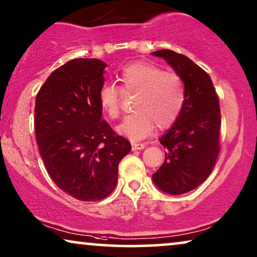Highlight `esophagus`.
Returning <instances> with one entry per match:
<instances>
[{
    "mask_svg": "<svg viewBox=\"0 0 257 257\" xmlns=\"http://www.w3.org/2000/svg\"><path fill=\"white\" fill-rule=\"evenodd\" d=\"M146 148L145 143H132V149L133 150H142Z\"/></svg>",
    "mask_w": 257,
    "mask_h": 257,
    "instance_id": "esophagus-1",
    "label": "esophagus"
}]
</instances>
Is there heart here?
Returning <instances> with one entry per match:
<instances>
[{
  "label": "heart",
  "mask_w": 257,
  "mask_h": 257,
  "mask_svg": "<svg viewBox=\"0 0 257 257\" xmlns=\"http://www.w3.org/2000/svg\"><path fill=\"white\" fill-rule=\"evenodd\" d=\"M122 90L138 93L133 109L116 128L118 134L139 141L152 134L154 125L168 128L179 117L183 108L186 90L179 75L147 62H135L123 68L119 74ZM100 105L109 117L119 114V93L111 83H104L98 93Z\"/></svg>",
  "instance_id": "1"
}]
</instances>
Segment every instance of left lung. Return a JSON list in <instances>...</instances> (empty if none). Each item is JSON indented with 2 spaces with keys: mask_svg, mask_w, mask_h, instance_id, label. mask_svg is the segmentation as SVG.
Wrapping results in <instances>:
<instances>
[{
  "mask_svg": "<svg viewBox=\"0 0 257 257\" xmlns=\"http://www.w3.org/2000/svg\"><path fill=\"white\" fill-rule=\"evenodd\" d=\"M184 84L183 108L172 128L160 139L167 149L164 162L153 175L163 193L181 195L195 189L213 172L220 152L221 112L209 75L189 57L169 49L156 50Z\"/></svg>",
  "mask_w": 257,
  "mask_h": 257,
  "instance_id": "1",
  "label": "left lung"
}]
</instances>
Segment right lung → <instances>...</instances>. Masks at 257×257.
<instances>
[{"instance_id": "1", "label": "right lung", "mask_w": 257, "mask_h": 257, "mask_svg": "<svg viewBox=\"0 0 257 257\" xmlns=\"http://www.w3.org/2000/svg\"><path fill=\"white\" fill-rule=\"evenodd\" d=\"M105 67L97 59L71 60L50 74L35 101L41 159L56 186L80 201L107 197L119 161L132 149L102 118L98 93Z\"/></svg>"}]
</instances>
